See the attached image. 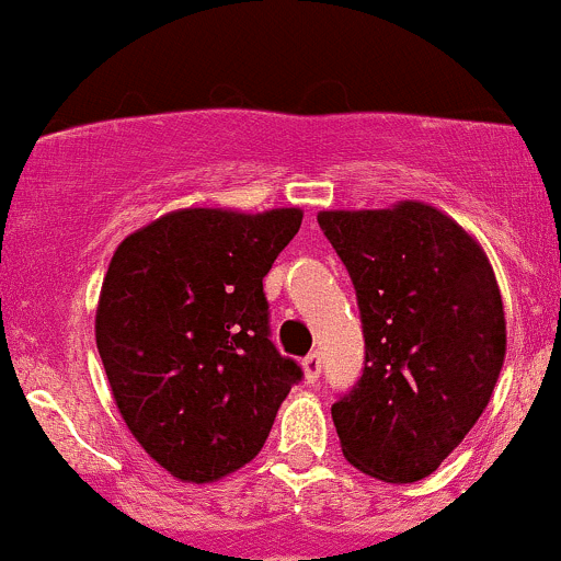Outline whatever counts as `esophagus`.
<instances>
[{"instance_id":"esophagus-1","label":"esophagus","mask_w":561,"mask_h":561,"mask_svg":"<svg viewBox=\"0 0 561 561\" xmlns=\"http://www.w3.org/2000/svg\"><path fill=\"white\" fill-rule=\"evenodd\" d=\"M302 370H305V381H308V385H316L321 376V354L310 352L308 357L302 359Z\"/></svg>"}]
</instances>
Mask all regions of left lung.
Instances as JSON below:
<instances>
[{"label": "left lung", "instance_id": "left-lung-1", "mask_svg": "<svg viewBox=\"0 0 561 561\" xmlns=\"http://www.w3.org/2000/svg\"><path fill=\"white\" fill-rule=\"evenodd\" d=\"M319 226L354 283L365 335L357 385L332 403L343 458L385 482L439 469L491 401L504 305L474 237L436 207L327 209Z\"/></svg>", "mask_w": 561, "mask_h": 561}]
</instances>
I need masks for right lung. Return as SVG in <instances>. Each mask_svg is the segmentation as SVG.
Returning <instances> with one entry per match:
<instances>
[{
  "label": "right lung",
  "mask_w": 561,
  "mask_h": 561,
  "mask_svg": "<svg viewBox=\"0 0 561 561\" xmlns=\"http://www.w3.org/2000/svg\"><path fill=\"white\" fill-rule=\"evenodd\" d=\"M302 209L191 207L122 240L94 313L116 409L182 482H215L259 456L302 368L270 341L264 275Z\"/></svg>",
  "instance_id": "1"
}]
</instances>
